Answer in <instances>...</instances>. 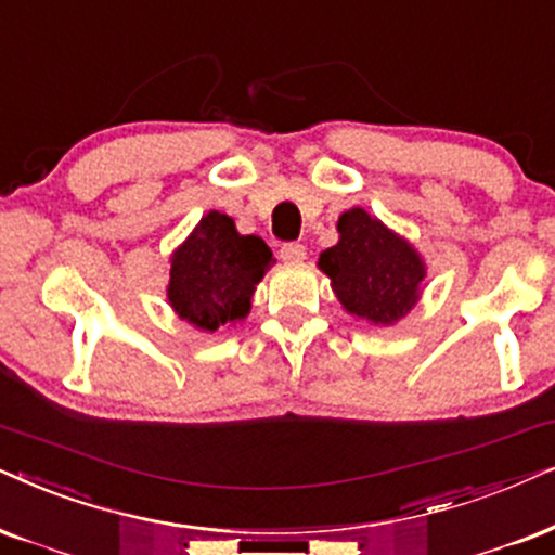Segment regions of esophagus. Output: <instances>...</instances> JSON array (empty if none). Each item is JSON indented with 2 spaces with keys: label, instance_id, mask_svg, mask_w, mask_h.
<instances>
[{
  "label": "esophagus",
  "instance_id": "1",
  "mask_svg": "<svg viewBox=\"0 0 555 555\" xmlns=\"http://www.w3.org/2000/svg\"><path fill=\"white\" fill-rule=\"evenodd\" d=\"M279 256H282V261H286V263H299V261H305L307 250H305V245H299V243H284L282 250H279Z\"/></svg>",
  "mask_w": 555,
  "mask_h": 555
}]
</instances>
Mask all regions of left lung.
I'll return each instance as SVG.
<instances>
[{
  "mask_svg": "<svg viewBox=\"0 0 555 555\" xmlns=\"http://www.w3.org/2000/svg\"><path fill=\"white\" fill-rule=\"evenodd\" d=\"M338 233V245L320 256V269L340 305L356 318L395 325L420 297L425 266L417 250L361 207L340 215Z\"/></svg>",
  "mask_w": 555,
  "mask_h": 555,
  "instance_id": "left-lung-1",
  "label": "left lung"
}]
</instances>
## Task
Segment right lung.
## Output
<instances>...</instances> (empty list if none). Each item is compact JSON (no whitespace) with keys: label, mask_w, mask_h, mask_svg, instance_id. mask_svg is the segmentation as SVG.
Wrapping results in <instances>:
<instances>
[{"label":"right lung","mask_w":555,"mask_h":555,"mask_svg":"<svg viewBox=\"0 0 555 555\" xmlns=\"http://www.w3.org/2000/svg\"><path fill=\"white\" fill-rule=\"evenodd\" d=\"M271 261L261 237L241 235L228 215L209 212L171 258L168 301L181 320L215 333L248 314Z\"/></svg>","instance_id":"obj_1"}]
</instances>
